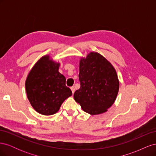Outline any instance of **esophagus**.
Instances as JSON below:
<instances>
[{
	"instance_id": "1",
	"label": "esophagus",
	"mask_w": 156,
	"mask_h": 156,
	"mask_svg": "<svg viewBox=\"0 0 156 156\" xmlns=\"http://www.w3.org/2000/svg\"><path fill=\"white\" fill-rule=\"evenodd\" d=\"M71 88V90H72V93H73V94H74V92H75V87H72L70 88Z\"/></svg>"
}]
</instances>
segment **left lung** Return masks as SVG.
<instances>
[{"instance_id": "obj_1", "label": "left lung", "mask_w": 156, "mask_h": 156, "mask_svg": "<svg viewBox=\"0 0 156 156\" xmlns=\"http://www.w3.org/2000/svg\"><path fill=\"white\" fill-rule=\"evenodd\" d=\"M81 87L74 93L75 101L91 115L107 111L115 103L119 80L112 64L98 52H90L79 61Z\"/></svg>"}]
</instances>
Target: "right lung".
Here are the masks:
<instances>
[{
  "label": "right lung",
  "mask_w": 156,
  "mask_h": 156,
  "mask_svg": "<svg viewBox=\"0 0 156 156\" xmlns=\"http://www.w3.org/2000/svg\"><path fill=\"white\" fill-rule=\"evenodd\" d=\"M60 65L46 55L37 61L27 75V98L41 115L55 114L65 100L72 95L70 88L66 86L65 77L58 72Z\"/></svg>",
  "instance_id": "add662e5"
}]
</instances>
